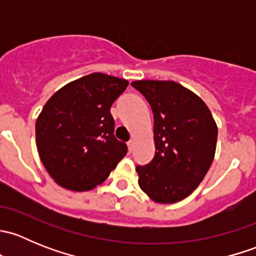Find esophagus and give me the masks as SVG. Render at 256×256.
<instances>
[{
  "label": "esophagus",
  "mask_w": 256,
  "mask_h": 256,
  "mask_svg": "<svg viewBox=\"0 0 256 256\" xmlns=\"http://www.w3.org/2000/svg\"><path fill=\"white\" fill-rule=\"evenodd\" d=\"M128 152H132V150H134V140L128 141Z\"/></svg>",
  "instance_id": "esophagus-1"
}]
</instances>
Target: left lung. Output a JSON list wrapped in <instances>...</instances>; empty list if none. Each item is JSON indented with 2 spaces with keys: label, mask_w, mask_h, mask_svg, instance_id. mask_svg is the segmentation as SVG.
Here are the masks:
<instances>
[{
  "label": "left lung",
  "mask_w": 256,
  "mask_h": 256,
  "mask_svg": "<svg viewBox=\"0 0 256 256\" xmlns=\"http://www.w3.org/2000/svg\"><path fill=\"white\" fill-rule=\"evenodd\" d=\"M154 112L156 152L136 167L138 186L157 203L184 200L207 174L216 154L218 128L200 96L172 80L131 82Z\"/></svg>",
  "instance_id": "obj_1"
}]
</instances>
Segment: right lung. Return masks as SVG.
Wrapping results in <instances>:
<instances>
[{
  "mask_svg": "<svg viewBox=\"0 0 256 256\" xmlns=\"http://www.w3.org/2000/svg\"><path fill=\"white\" fill-rule=\"evenodd\" d=\"M128 82L92 73L69 82L46 102L36 121L38 154L50 177L82 192L102 184L128 154L115 138L110 108Z\"/></svg>",
  "mask_w": 256,
  "mask_h": 256,
  "instance_id": "right-lung-1",
  "label": "right lung"
}]
</instances>
